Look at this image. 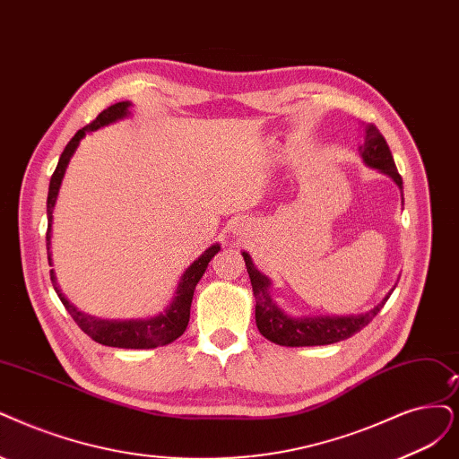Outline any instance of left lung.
I'll return each instance as SVG.
<instances>
[{
    "label": "left lung",
    "instance_id": "1",
    "mask_svg": "<svg viewBox=\"0 0 459 459\" xmlns=\"http://www.w3.org/2000/svg\"><path fill=\"white\" fill-rule=\"evenodd\" d=\"M359 155L368 168H375L378 172L392 178L399 189H403V179L397 172L392 151H389L384 135L375 125H365V142L359 145ZM247 274L253 287V297H255V321L259 333L268 338L270 342L280 346H325L334 344L350 338L351 334L359 333L367 327L372 317L384 308L385 300L394 293L395 285L389 293L377 304L375 308L363 314H350V316H302L293 317L287 316L270 295V281L268 276L259 273L257 266L253 264L249 253L242 251Z\"/></svg>",
    "mask_w": 459,
    "mask_h": 459
}]
</instances>
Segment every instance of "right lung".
Returning a JSON list of instances; mask_svg holds the SVG:
<instances>
[{
	"label": "right lung",
	"mask_w": 459,
	"mask_h": 459,
	"mask_svg": "<svg viewBox=\"0 0 459 459\" xmlns=\"http://www.w3.org/2000/svg\"><path fill=\"white\" fill-rule=\"evenodd\" d=\"M132 101H118V104L109 106L108 109L101 111L91 125L81 128L70 143L65 145L64 152L60 155L58 166L55 169L53 178H50L48 183V196H47V219H48V227H47V255H48V264L53 266V259H50V232H53V212L56 206V198L60 193V185L65 176L67 164H70L74 152L77 151L81 140L87 135L89 132H94L98 128H104L108 125H113L117 121H123L130 115ZM221 249L219 244L210 246L202 255L191 263V266H186L185 273L181 274L176 293L169 300L164 312L147 317V319H101L91 314H84L79 308H75L74 304L67 300V297L62 293L60 285L56 281L55 270H50V281H53L55 291L65 310L70 312L75 324L81 327L82 333H87L94 342L111 346V348H126V350H149V348H159L166 346L169 342H174L176 338H179L186 325H189V316H191V302L195 295V287L200 281L208 268V263L217 255V251Z\"/></svg>",
	"instance_id": "1"
}]
</instances>
